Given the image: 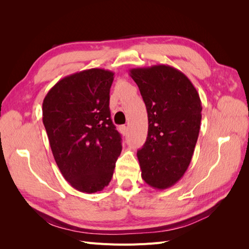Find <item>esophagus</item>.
<instances>
[{
    "label": "esophagus",
    "instance_id": "1",
    "mask_svg": "<svg viewBox=\"0 0 249 249\" xmlns=\"http://www.w3.org/2000/svg\"><path fill=\"white\" fill-rule=\"evenodd\" d=\"M119 130H120V132H122L123 135H125L126 132H127V126L126 125H120Z\"/></svg>",
    "mask_w": 249,
    "mask_h": 249
}]
</instances>
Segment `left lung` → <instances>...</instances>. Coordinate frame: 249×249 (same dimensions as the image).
Here are the masks:
<instances>
[{
  "label": "left lung",
  "mask_w": 249,
  "mask_h": 249,
  "mask_svg": "<svg viewBox=\"0 0 249 249\" xmlns=\"http://www.w3.org/2000/svg\"><path fill=\"white\" fill-rule=\"evenodd\" d=\"M145 103L148 132L137 152L144 182L155 189L175 185L189 167L198 138L201 102L185 73L158 64L130 70Z\"/></svg>",
  "instance_id": "obj_1"
}]
</instances>
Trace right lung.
Segmentation results:
<instances>
[{"label": "right lung", "mask_w": 249, "mask_h": 249, "mask_svg": "<svg viewBox=\"0 0 249 249\" xmlns=\"http://www.w3.org/2000/svg\"><path fill=\"white\" fill-rule=\"evenodd\" d=\"M114 72L90 69L53 86L42 103V122L53 156L63 178L80 192L108 186L122 153L113 124L110 88Z\"/></svg>", "instance_id": "1"}]
</instances>
